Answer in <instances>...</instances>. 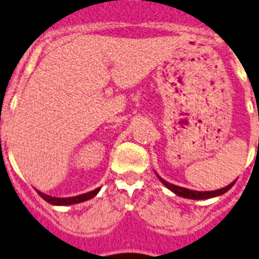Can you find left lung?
I'll list each match as a JSON object with an SVG mask.
<instances>
[{
    "mask_svg": "<svg viewBox=\"0 0 259 259\" xmlns=\"http://www.w3.org/2000/svg\"><path fill=\"white\" fill-rule=\"evenodd\" d=\"M158 178H159V176H158ZM159 180H161V182L163 183L167 188L170 189V191H172L174 193H176L178 196H180V197L191 198V200H206V198L215 197V196H221V194L226 193L228 189H231V187H233V184H235V182H233V183H231L230 185H227V187H224V188H222V189H218V191L198 192V191H191V189H187V188H182V187H178V185H174V184H171V183L163 180L162 178H159Z\"/></svg>",
    "mask_w": 259,
    "mask_h": 259,
    "instance_id": "obj_1",
    "label": "left lung"
}]
</instances>
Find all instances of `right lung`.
Here are the masks:
<instances>
[{
	"mask_svg": "<svg viewBox=\"0 0 259 259\" xmlns=\"http://www.w3.org/2000/svg\"><path fill=\"white\" fill-rule=\"evenodd\" d=\"M101 188H97L92 192H88V193H84V194H80V196H76V197H68V198H59V197H52V196H48V194L41 193L38 192L41 197L44 198L47 202L52 203V205H72V203H79V202H83V201L87 200H91L96 196V194L100 192Z\"/></svg>",
	"mask_w": 259,
	"mask_h": 259,
	"instance_id": "obj_1",
	"label": "right lung"
}]
</instances>
